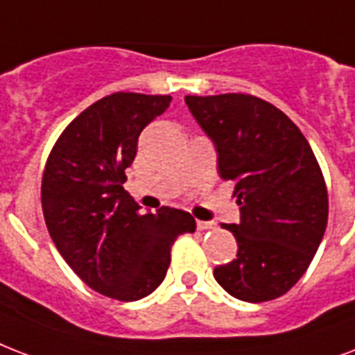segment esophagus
I'll return each mask as SVG.
<instances>
[{
  "mask_svg": "<svg viewBox=\"0 0 355 355\" xmlns=\"http://www.w3.org/2000/svg\"><path fill=\"white\" fill-rule=\"evenodd\" d=\"M214 227H216V223H214V221L197 220V229H199V231H208V229H214Z\"/></svg>",
  "mask_w": 355,
  "mask_h": 355,
  "instance_id": "34e87169",
  "label": "esophagus"
}]
</instances>
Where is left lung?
<instances>
[{
    "mask_svg": "<svg viewBox=\"0 0 355 355\" xmlns=\"http://www.w3.org/2000/svg\"><path fill=\"white\" fill-rule=\"evenodd\" d=\"M184 100L240 205V221L225 225L236 259L214 268V277L242 302L283 296L309 268L328 225V191L313 148L266 100L242 93Z\"/></svg>",
    "mask_w": 355,
    "mask_h": 355,
    "instance_id": "left-lung-1",
    "label": "left lung"
}]
</instances>
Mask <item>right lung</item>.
I'll return each instance as SVG.
<instances>
[{
  "mask_svg": "<svg viewBox=\"0 0 355 355\" xmlns=\"http://www.w3.org/2000/svg\"><path fill=\"white\" fill-rule=\"evenodd\" d=\"M169 104L167 94L139 93L94 102L64 128L42 175V212L61 257L93 291L121 302L156 291L177 236L196 231L189 212H141L123 188L139 134Z\"/></svg>",
  "mask_w": 355,
  "mask_h": 355,
  "instance_id": "1",
  "label": "right lung"
}]
</instances>
